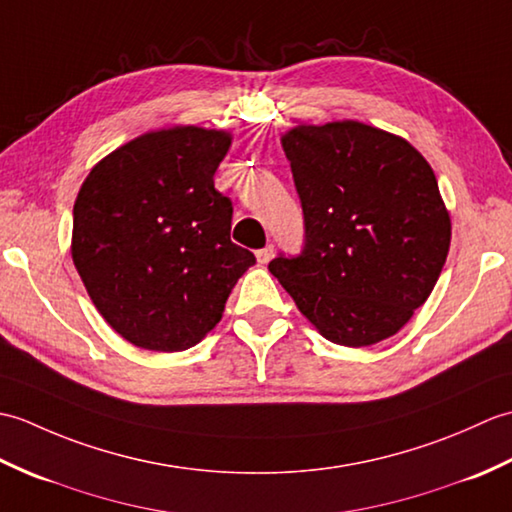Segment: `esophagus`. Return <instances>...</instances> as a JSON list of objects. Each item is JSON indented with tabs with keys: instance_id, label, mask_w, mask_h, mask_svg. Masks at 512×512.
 I'll return each instance as SVG.
<instances>
[{
	"instance_id": "obj_1",
	"label": "esophagus",
	"mask_w": 512,
	"mask_h": 512,
	"mask_svg": "<svg viewBox=\"0 0 512 512\" xmlns=\"http://www.w3.org/2000/svg\"><path fill=\"white\" fill-rule=\"evenodd\" d=\"M273 253H275V248L268 244V246H264V248H259L257 253H255V257H257L259 264H268L270 259H273Z\"/></svg>"
}]
</instances>
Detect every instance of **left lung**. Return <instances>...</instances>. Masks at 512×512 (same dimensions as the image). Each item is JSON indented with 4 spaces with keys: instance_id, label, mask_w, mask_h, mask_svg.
<instances>
[{
    "instance_id": "obj_1",
    "label": "left lung",
    "mask_w": 512,
    "mask_h": 512,
    "mask_svg": "<svg viewBox=\"0 0 512 512\" xmlns=\"http://www.w3.org/2000/svg\"><path fill=\"white\" fill-rule=\"evenodd\" d=\"M306 248L268 264L321 336L367 347L405 328L447 262L451 215L409 140L352 118L281 134Z\"/></svg>"
}]
</instances>
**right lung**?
I'll return each mask as SVG.
<instances>
[{
	"label": "right lung",
	"mask_w": 512,
	"mask_h": 512,
	"mask_svg": "<svg viewBox=\"0 0 512 512\" xmlns=\"http://www.w3.org/2000/svg\"><path fill=\"white\" fill-rule=\"evenodd\" d=\"M231 143L226 129H151L101 158L81 184L74 268L101 317L136 347L200 343L255 264L231 242L233 206L213 182Z\"/></svg>",
	"instance_id": "1"
}]
</instances>
